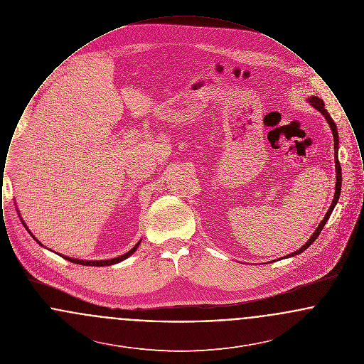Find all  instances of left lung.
I'll return each mask as SVG.
<instances>
[{
  "label": "left lung",
  "mask_w": 364,
  "mask_h": 364,
  "mask_svg": "<svg viewBox=\"0 0 364 364\" xmlns=\"http://www.w3.org/2000/svg\"><path fill=\"white\" fill-rule=\"evenodd\" d=\"M310 105H312L316 110H319L323 116H325V119L328 120L329 122L330 128H331V134H333V138H334V162H336V192H334V198H333V202H331V205H330L329 210H328V213H326V215L323 217V220L321 221V224L318 225L316 228V230L312 233L311 237L309 239V242H306L301 248H299L297 251H294L292 254H289V255H287V257H282V258H291V257H296V255H299L300 252H303L304 250H307L310 245H311L312 242L316 240V237L319 236V233H321V230L323 229V226L325 224L328 223V220H329L330 214H331V211H333V208L334 206L337 205V202H338V198H340V192H341V181H343V177H341V165H340V161H338V132H337V127H336V124L333 122V119L330 117L329 113H328V110L325 109V104H323V101L321 100V98H318V97H310L309 100H307Z\"/></svg>",
  "instance_id": "left-lung-1"
}]
</instances>
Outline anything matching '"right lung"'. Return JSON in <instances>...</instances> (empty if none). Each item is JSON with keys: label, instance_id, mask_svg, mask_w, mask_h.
Wrapping results in <instances>:
<instances>
[{"label": "right lung", "instance_id": "add662e5", "mask_svg": "<svg viewBox=\"0 0 364 364\" xmlns=\"http://www.w3.org/2000/svg\"><path fill=\"white\" fill-rule=\"evenodd\" d=\"M21 223H23V225H24V228L28 230V228H27V225L24 224V221L21 220ZM28 233L33 236V239H34L35 242H38L39 245H42V242H39L38 239H35L34 235L28 230ZM139 244H140V242H138V244H135V247L134 248H131L128 252H125L124 255H122V257H117V258H113V259H107V260H83V259H75V258H70V257H64V255H60V257H63L64 259L70 260V262H72V263H77V264H83V266H110V264H114V263H119V262H122V260L127 259L128 257H131L136 250H138ZM43 247V245H42Z\"/></svg>", "mask_w": 364, "mask_h": 364}]
</instances>
